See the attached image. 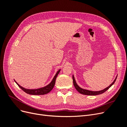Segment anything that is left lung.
Wrapping results in <instances>:
<instances>
[{
    "mask_svg": "<svg viewBox=\"0 0 127 127\" xmlns=\"http://www.w3.org/2000/svg\"><path fill=\"white\" fill-rule=\"evenodd\" d=\"M117 77L116 78V79H114V82L112 84H111L109 86L106 87V88H105V89H104V90H103L102 91L94 92V91H88V90H84V89H83V88L79 87L77 85V84L76 83V81H75V79L74 78V76H72L73 84H74V85L75 88L76 89V90L77 91L79 92V93H80V94H84V95H97L101 94H102L103 93H104L105 91H106L107 90L109 89L110 87H111V86H112L113 85L114 83H115V82H116V80L117 79Z\"/></svg>",
    "mask_w": 127,
    "mask_h": 127,
    "instance_id": "left-lung-1",
    "label": "left lung"
}]
</instances>
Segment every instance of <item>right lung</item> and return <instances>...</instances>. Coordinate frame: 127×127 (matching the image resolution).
<instances>
[{"label":"right lung","mask_w":127,"mask_h":127,"mask_svg":"<svg viewBox=\"0 0 127 127\" xmlns=\"http://www.w3.org/2000/svg\"><path fill=\"white\" fill-rule=\"evenodd\" d=\"M60 71V70H59L57 71L56 75L54 77V78H53V79H52V82L50 83L48 85L44 87L39 88V89H36V90L26 89V88H24L23 87H22V86H21L20 85H19V84H18V83H17L16 82H15H15H16V83L17 84V85L27 94H31V95H44V94H46L49 93V92L53 89V87H54L55 83H56V78H57L58 75L59 74Z\"/></svg>","instance_id":"right-lung-1"}]
</instances>
